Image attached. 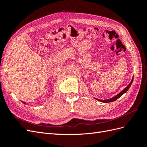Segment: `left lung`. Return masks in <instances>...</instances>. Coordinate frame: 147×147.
<instances>
[{
    "label": "left lung",
    "instance_id": "obj_1",
    "mask_svg": "<svg viewBox=\"0 0 147 147\" xmlns=\"http://www.w3.org/2000/svg\"><path fill=\"white\" fill-rule=\"evenodd\" d=\"M132 82H133V78H132V80H131V82H130V83L128 84V85L124 89V90L121 91V92H120L119 94H118L117 96H114V97H113L112 98H110V99H106V100H100V99H96V100H99V101H100V102H104V103H107V102H113V101H115V100H116L117 99H118V98H119L120 97H121L123 94H124V93H125L126 92H127V91L129 90V88H130V86H131V84H132Z\"/></svg>",
    "mask_w": 147,
    "mask_h": 147
}]
</instances>
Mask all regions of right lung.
I'll return each instance as SVG.
<instances>
[{"label": "right lung", "mask_w": 147, "mask_h": 147, "mask_svg": "<svg viewBox=\"0 0 147 147\" xmlns=\"http://www.w3.org/2000/svg\"><path fill=\"white\" fill-rule=\"evenodd\" d=\"M23 103L25 104H26V102H23Z\"/></svg>", "instance_id": "add662e5"}]
</instances>
